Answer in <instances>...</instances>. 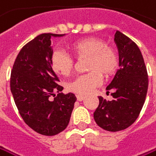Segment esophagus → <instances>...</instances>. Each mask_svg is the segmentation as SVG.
Wrapping results in <instances>:
<instances>
[{"mask_svg": "<svg viewBox=\"0 0 156 156\" xmlns=\"http://www.w3.org/2000/svg\"><path fill=\"white\" fill-rule=\"evenodd\" d=\"M84 98H85V97H84V96L77 95V99H78L79 101H83V100H84Z\"/></svg>", "mask_w": 156, "mask_h": 156, "instance_id": "obj_1", "label": "esophagus"}]
</instances>
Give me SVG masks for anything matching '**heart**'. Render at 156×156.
<instances>
[{
    "label": "heart",
    "instance_id": "1",
    "mask_svg": "<svg viewBox=\"0 0 156 156\" xmlns=\"http://www.w3.org/2000/svg\"><path fill=\"white\" fill-rule=\"evenodd\" d=\"M71 50L78 57H88L87 71L89 73L77 76L68 83V89L77 95H88L102 82V73L105 77L111 76L117 69V57L105 43L98 38H83L71 44ZM51 64L55 71L64 76L71 73L73 61L71 56L63 50H56L51 57Z\"/></svg>",
    "mask_w": 156,
    "mask_h": 156
}]
</instances>
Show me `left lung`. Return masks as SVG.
<instances>
[{
    "mask_svg": "<svg viewBox=\"0 0 156 156\" xmlns=\"http://www.w3.org/2000/svg\"><path fill=\"white\" fill-rule=\"evenodd\" d=\"M113 41L118 49L119 69L106 87L112 91L113 99L98 97L94 119L104 130L116 132L137 120L147 95L148 74L141 52L133 41L118 30Z\"/></svg>",
    "mask_w": 156,
    "mask_h": 156,
    "instance_id": "1",
    "label": "left lung"
}]
</instances>
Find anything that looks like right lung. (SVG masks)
<instances>
[{"mask_svg":"<svg viewBox=\"0 0 156 156\" xmlns=\"http://www.w3.org/2000/svg\"><path fill=\"white\" fill-rule=\"evenodd\" d=\"M65 34L43 33L22 47L11 72L10 88L16 108L24 122L44 136L60 133L69 125L76 101L73 93H58L63 87L54 72L51 57L52 37Z\"/></svg>","mask_w":156,"mask_h":156,"instance_id":"1","label":"right lung"}]
</instances>
